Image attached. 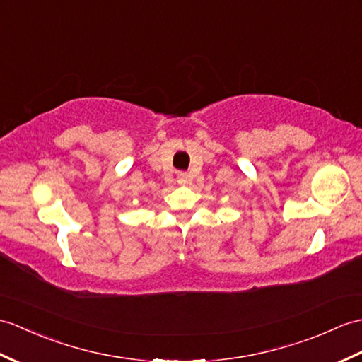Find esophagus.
<instances>
[{
    "mask_svg": "<svg viewBox=\"0 0 362 362\" xmlns=\"http://www.w3.org/2000/svg\"><path fill=\"white\" fill-rule=\"evenodd\" d=\"M177 182H179L180 185H187V183L189 182V175H188L187 173H180V174L177 175Z\"/></svg>",
    "mask_w": 362,
    "mask_h": 362,
    "instance_id": "esophagus-1",
    "label": "esophagus"
}]
</instances>
